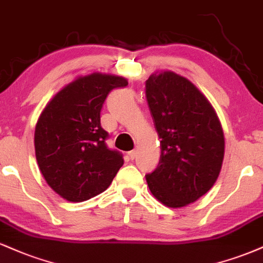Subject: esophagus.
Listing matches in <instances>:
<instances>
[{
    "mask_svg": "<svg viewBox=\"0 0 263 263\" xmlns=\"http://www.w3.org/2000/svg\"><path fill=\"white\" fill-rule=\"evenodd\" d=\"M128 155H129V157H130L132 160H134L135 157L138 156V151H137V150H132V151H129Z\"/></svg>",
    "mask_w": 263,
    "mask_h": 263,
    "instance_id": "1",
    "label": "esophagus"
}]
</instances>
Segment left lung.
Returning a JSON list of instances; mask_svg holds the SVG:
<instances>
[{"mask_svg":"<svg viewBox=\"0 0 263 263\" xmlns=\"http://www.w3.org/2000/svg\"><path fill=\"white\" fill-rule=\"evenodd\" d=\"M161 155L146 175L153 196L170 208L196 202L214 186L224 159V133L211 102L186 77L156 71L145 85Z\"/></svg>","mask_w":263,"mask_h":263,"instance_id":"left-lung-1","label":"left lung"}]
</instances>
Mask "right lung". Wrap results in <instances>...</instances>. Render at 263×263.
<instances>
[{
	"label": "right lung",
	"instance_id": "1",
	"mask_svg": "<svg viewBox=\"0 0 263 263\" xmlns=\"http://www.w3.org/2000/svg\"><path fill=\"white\" fill-rule=\"evenodd\" d=\"M126 79L93 72L79 76L46 104L34 133L35 157L46 183L69 202H83L104 192L124 160L108 149L101 109L113 88Z\"/></svg>",
	"mask_w": 263,
	"mask_h": 263
}]
</instances>
